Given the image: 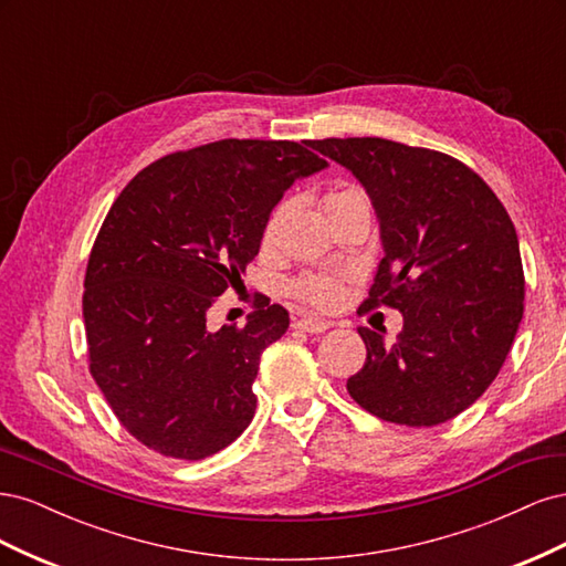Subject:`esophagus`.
Masks as SVG:
<instances>
[{
  "label": "esophagus",
  "mask_w": 566,
  "mask_h": 566,
  "mask_svg": "<svg viewBox=\"0 0 566 566\" xmlns=\"http://www.w3.org/2000/svg\"><path fill=\"white\" fill-rule=\"evenodd\" d=\"M293 325L304 333H312V335H318V333H325L331 328L328 321H321V318H312V316H295L293 318Z\"/></svg>",
  "instance_id": "34e87169"
}]
</instances>
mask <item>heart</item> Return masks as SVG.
<instances>
[{"mask_svg":"<svg viewBox=\"0 0 566 566\" xmlns=\"http://www.w3.org/2000/svg\"><path fill=\"white\" fill-rule=\"evenodd\" d=\"M368 202V196L364 188L358 186H342L331 191L328 196L323 198V208L325 212L337 208V205H345V202ZM279 217H281V208L269 217V221L264 224L262 231V245L269 248L273 243V238H276V229H279ZM293 295L306 304L316 306V310H333V306L342 300V283L335 276H328V273H306V276L297 279L293 285Z\"/></svg>","mask_w":566,"mask_h":566,"instance_id":"heart-1","label":"heart"}]
</instances>
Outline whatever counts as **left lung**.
<instances>
[{"label":"left lung","mask_w":566,"mask_h":566,"mask_svg":"<svg viewBox=\"0 0 566 566\" xmlns=\"http://www.w3.org/2000/svg\"><path fill=\"white\" fill-rule=\"evenodd\" d=\"M312 148L364 184L385 256L364 310L403 314L394 345L358 328L366 364L349 397L375 418L434 427L472 406L515 342L524 314L517 231L489 184L447 153L378 136Z\"/></svg>","instance_id":"8db88e82"}]
</instances>
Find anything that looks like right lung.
<instances>
[{
	"label": "right lung",
	"instance_id": "add662e5",
	"mask_svg": "<svg viewBox=\"0 0 566 566\" xmlns=\"http://www.w3.org/2000/svg\"><path fill=\"white\" fill-rule=\"evenodd\" d=\"M325 163L312 142L221 139L169 153L113 202L84 276L90 373L125 430L165 458L202 460L243 434L262 352L290 325L281 304L243 328H208L238 287L271 210Z\"/></svg>",
	"mask_w": 566,
	"mask_h": 566
}]
</instances>
